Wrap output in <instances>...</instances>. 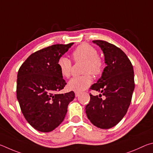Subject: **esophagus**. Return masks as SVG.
<instances>
[{
	"instance_id": "1",
	"label": "esophagus",
	"mask_w": 153,
	"mask_h": 153,
	"mask_svg": "<svg viewBox=\"0 0 153 153\" xmlns=\"http://www.w3.org/2000/svg\"><path fill=\"white\" fill-rule=\"evenodd\" d=\"M79 95H80V93H79V92H75V96H76V97H79Z\"/></svg>"
}]
</instances>
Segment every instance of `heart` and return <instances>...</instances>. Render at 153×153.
<instances>
[{"mask_svg":"<svg viewBox=\"0 0 153 153\" xmlns=\"http://www.w3.org/2000/svg\"><path fill=\"white\" fill-rule=\"evenodd\" d=\"M97 51L95 48L88 44H82L79 45L73 52L72 57L75 61H84L83 72H87L81 76H76L72 78L68 82L69 89L76 92L83 91L92 83L93 79L90 74L97 75L102 72L103 62L98 56ZM58 68L62 76L68 78L71 74L72 62L68 58L62 56L57 62Z\"/></svg>","mask_w":153,"mask_h":153,"instance_id":"heart-1","label":"heart"}]
</instances>
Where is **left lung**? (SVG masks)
Here are the masks:
<instances>
[{"instance_id": "1", "label": "left lung", "mask_w": 153, "mask_h": 153, "mask_svg": "<svg viewBox=\"0 0 153 153\" xmlns=\"http://www.w3.org/2000/svg\"><path fill=\"white\" fill-rule=\"evenodd\" d=\"M103 51L106 66L100 79L90 89L101 93L90 94L85 107L88 119L101 129L115 126L126 114L134 90V75L132 63L123 51L114 44L102 40H94ZM103 94L104 99L100 96Z\"/></svg>"}]
</instances>
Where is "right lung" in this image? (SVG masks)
I'll use <instances>...</instances> for the list:
<instances>
[{
	"instance_id": "right-lung-1",
	"label": "right lung",
	"mask_w": 153,
	"mask_h": 153,
	"mask_svg": "<svg viewBox=\"0 0 153 153\" xmlns=\"http://www.w3.org/2000/svg\"><path fill=\"white\" fill-rule=\"evenodd\" d=\"M74 43L56 44L32 53L17 74V98L27 121L35 129L49 132L66 116L73 91L58 94L66 85L57 62Z\"/></svg>"
}]
</instances>
